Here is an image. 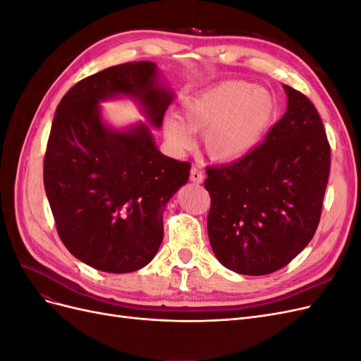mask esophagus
<instances>
[{
    "label": "esophagus",
    "instance_id": "esophagus-1",
    "mask_svg": "<svg viewBox=\"0 0 361 361\" xmlns=\"http://www.w3.org/2000/svg\"><path fill=\"white\" fill-rule=\"evenodd\" d=\"M190 180H191L192 183H197V185L203 182V173H202V170H200L199 167H192V169H191Z\"/></svg>",
    "mask_w": 361,
    "mask_h": 361
}]
</instances>
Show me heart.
<instances>
[{
  "mask_svg": "<svg viewBox=\"0 0 361 361\" xmlns=\"http://www.w3.org/2000/svg\"><path fill=\"white\" fill-rule=\"evenodd\" d=\"M277 116V101L265 87L245 81H224L191 97L180 118L167 116L162 133L174 150L194 146L193 133H203V145L212 159L232 162L253 150Z\"/></svg>",
  "mask_w": 361,
  "mask_h": 361,
  "instance_id": "1",
  "label": "heart"
}]
</instances>
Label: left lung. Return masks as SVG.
I'll return each instance as SVG.
<instances>
[{"instance_id":"obj_1","label":"left lung","mask_w":361,"mask_h":361,"mask_svg":"<svg viewBox=\"0 0 361 361\" xmlns=\"http://www.w3.org/2000/svg\"><path fill=\"white\" fill-rule=\"evenodd\" d=\"M283 89L286 113L264 143L228 166L206 170L211 247L238 274L265 276L286 267L319 224L330 145L309 97Z\"/></svg>"}]
</instances>
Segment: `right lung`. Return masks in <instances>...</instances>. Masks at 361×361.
Listing matches in <instances>:
<instances>
[{"label":"right lung","mask_w":361,"mask_h":361,"mask_svg":"<svg viewBox=\"0 0 361 361\" xmlns=\"http://www.w3.org/2000/svg\"><path fill=\"white\" fill-rule=\"evenodd\" d=\"M154 61L123 63L76 82L63 96L43 162V183L59 236L94 269L123 274L146 267L162 243L167 202L191 164L162 155L152 135L173 92ZM128 97L148 120L122 130L100 102Z\"/></svg>","instance_id":"add662e5"}]
</instances>
